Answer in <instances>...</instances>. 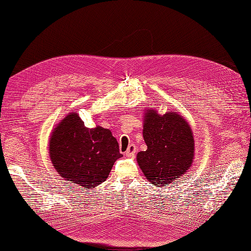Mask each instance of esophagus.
Masks as SVG:
<instances>
[{"instance_id": "esophagus-1", "label": "esophagus", "mask_w": 251, "mask_h": 251, "mask_svg": "<svg viewBox=\"0 0 251 251\" xmlns=\"http://www.w3.org/2000/svg\"><path fill=\"white\" fill-rule=\"evenodd\" d=\"M136 151H137V148H136L135 144H130L127 150L126 151V156H127V157L133 156L136 153Z\"/></svg>"}]
</instances>
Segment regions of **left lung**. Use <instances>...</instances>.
I'll return each mask as SVG.
<instances>
[{"mask_svg":"<svg viewBox=\"0 0 251 251\" xmlns=\"http://www.w3.org/2000/svg\"><path fill=\"white\" fill-rule=\"evenodd\" d=\"M142 134L148 149L137 154V162L151 184L172 183L191 168L195 156L193 131L179 114L160 115L147 109Z\"/></svg>","mask_w":251,"mask_h":251,"instance_id":"1","label":"left lung"}]
</instances>
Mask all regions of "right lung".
I'll return each instance as SVG.
<instances>
[{
    "instance_id": "right-lung-1",
    "label": "right lung",
    "mask_w": 251,
    "mask_h": 251,
    "mask_svg": "<svg viewBox=\"0 0 251 251\" xmlns=\"http://www.w3.org/2000/svg\"><path fill=\"white\" fill-rule=\"evenodd\" d=\"M53 166L67 183L92 188L109 177L119 146L108 128L85 126L77 113H69L53 130L49 140Z\"/></svg>"
}]
</instances>
